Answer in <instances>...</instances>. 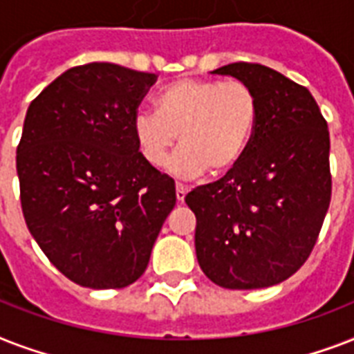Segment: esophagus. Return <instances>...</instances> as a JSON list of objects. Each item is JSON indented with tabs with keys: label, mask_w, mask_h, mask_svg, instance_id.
I'll return each mask as SVG.
<instances>
[{
	"label": "esophagus",
	"mask_w": 354,
	"mask_h": 354,
	"mask_svg": "<svg viewBox=\"0 0 354 354\" xmlns=\"http://www.w3.org/2000/svg\"><path fill=\"white\" fill-rule=\"evenodd\" d=\"M187 196V187L183 183H176V200L178 202H183Z\"/></svg>",
	"instance_id": "1"
}]
</instances>
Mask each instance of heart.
<instances>
[{"label":"heart","instance_id":"obj_1","mask_svg":"<svg viewBox=\"0 0 354 354\" xmlns=\"http://www.w3.org/2000/svg\"><path fill=\"white\" fill-rule=\"evenodd\" d=\"M255 91L242 80L182 79L156 95V112L133 118L136 143L147 163L161 167L180 139L167 169L196 178L207 169L222 174L241 161L257 124Z\"/></svg>","mask_w":354,"mask_h":354}]
</instances>
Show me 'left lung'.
I'll use <instances>...</instances> for the list:
<instances>
[{"instance_id": "left-lung-1", "label": "left lung", "mask_w": 354, "mask_h": 354, "mask_svg": "<svg viewBox=\"0 0 354 354\" xmlns=\"http://www.w3.org/2000/svg\"><path fill=\"white\" fill-rule=\"evenodd\" d=\"M246 82L259 115L246 152L226 176L193 189L202 272L230 290L274 286L301 268L330 204L327 121L305 86L261 64L215 69Z\"/></svg>"}]
</instances>
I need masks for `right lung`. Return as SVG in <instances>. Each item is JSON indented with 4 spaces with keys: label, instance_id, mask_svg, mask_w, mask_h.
Instances as JSON below:
<instances>
[{
    "label": "right lung",
    "instance_id": "obj_1",
    "mask_svg": "<svg viewBox=\"0 0 354 354\" xmlns=\"http://www.w3.org/2000/svg\"><path fill=\"white\" fill-rule=\"evenodd\" d=\"M156 79L110 62L77 66L25 115L16 150L25 222L47 259L80 286L138 281L176 205L174 180L145 161L133 136Z\"/></svg>",
    "mask_w": 354,
    "mask_h": 354
}]
</instances>
